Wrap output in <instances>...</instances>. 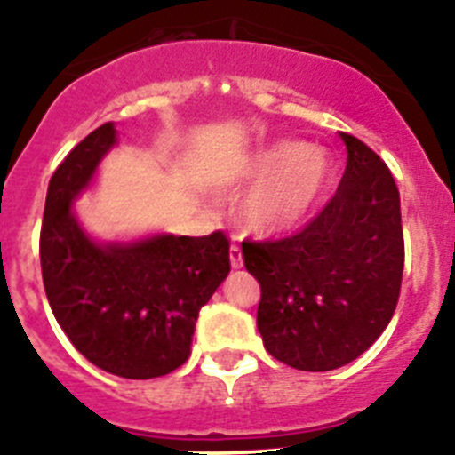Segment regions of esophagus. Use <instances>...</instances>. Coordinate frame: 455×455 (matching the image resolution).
Returning <instances> with one entry per match:
<instances>
[{"label":"esophagus","mask_w":455,"mask_h":455,"mask_svg":"<svg viewBox=\"0 0 455 455\" xmlns=\"http://www.w3.org/2000/svg\"><path fill=\"white\" fill-rule=\"evenodd\" d=\"M228 259H231V266H234V268H240V266H243V251H240L238 245H231Z\"/></svg>","instance_id":"1"}]
</instances>
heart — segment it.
<instances>
[{
	"mask_svg": "<svg viewBox=\"0 0 455 455\" xmlns=\"http://www.w3.org/2000/svg\"><path fill=\"white\" fill-rule=\"evenodd\" d=\"M333 178L326 150L280 140L250 156L243 182L251 185L238 208L240 224L261 235L286 234L310 215Z\"/></svg>",
	"mask_w": 455,
	"mask_h": 455,
	"instance_id": "1",
	"label": "heart"
}]
</instances>
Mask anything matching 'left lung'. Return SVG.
Returning <instances> with one entry per match:
<instances>
[{"label":"left lung","instance_id":"8db88e82","mask_svg":"<svg viewBox=\"0 0 455 455\" xmlns=\"http://www.w3.org/2000/svg\"><path fill=\"white\" fill-rule=\"evenodd\" d=\"M347 169L310 227L277 243H243L261 284L257 328L270 356L296 370L342 368L391 322L404 266L400 192L363 140L339 133Z\"/></svg>","mask_w":455,"mask_h":455}]
</instances>
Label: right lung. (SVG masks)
<instances>
[{
    "label": "right lung",
    "mask_w": 455,
    "mask_h": 455,
    "mask_svg": "<svg viewBox=\"0 0 455 455\" xmlns=\"http://www.w3.org/2000/svg\"><path fill=\"white\" fill-rule=\"evenodd\" d=\"M117 145L106 122L52 173L41 227V273L51 310L71 345L97 368L124 379H152L192 354L198 312L227 280L221 231L189 238L148 234L99 240L76 212L80 194Z\"/></svg>",
    "instance_id": "obj_1"
}]
</instances>
